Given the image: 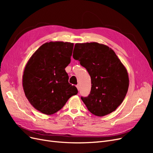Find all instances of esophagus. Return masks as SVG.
<instances>
[{
  "label": "esophagus",
  "mask_w": 153,
  "mask_h": 153,
  "mask_svg": "<svg viewBox=\"0 0 153 153\" xmlns=\"http://www.w3.org/2000/svg\"><path fill=\"white\" fill-rule=\"evenodd\" d=\"M76 87H77V89H78V90L79 91L80 90V85H76Z\"/></svg>",
  "instance_id": "1"
}]
</instances>
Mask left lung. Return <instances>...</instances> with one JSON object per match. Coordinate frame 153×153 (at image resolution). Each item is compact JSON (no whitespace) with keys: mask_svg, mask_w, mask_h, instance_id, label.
<instances>
[{"mask_svg":"<svg viewBox=\"0 0 153 153\" xmlns=\"http://www.w3.org/2000/svg\"><path fill=\"white\" fill-rule=\"evenodd\" d=\"M74 50L73 57L87 69L91 78L90 94L81 97L83 102L96 116L112 113L122 103L128 92L126 68L106 45L94 42L76 43Z\"/></svg>","mask_w":153,"mask_h":153,"instance_id":"left-lung-1","label":"left lung"}]
</instances>
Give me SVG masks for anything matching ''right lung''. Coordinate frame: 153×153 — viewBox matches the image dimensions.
Here are the masks:
<instances>
[{"instance_id": "right-lung-1", "label": "right lung", "mask_w": 153, "mask_h": 153, "mask_svg": "<svg viewBox=\"0 0 153 153\" xmlns=\"http://www.w3.org/2000/svg\"><path fill=\"white\" fill-rule=\"evenodd\" d=\"M73 43L49 42L41 45L29 59L23 75V87L30 104L45 114L61 110L78 93L68 82L65 68L71 62Z\"/></svg>"}]
</instances>
